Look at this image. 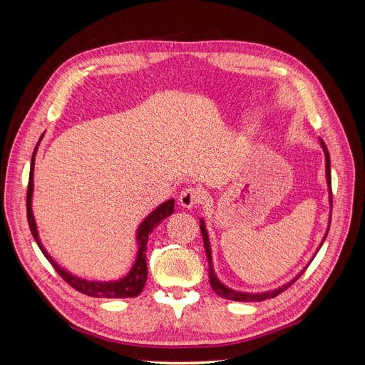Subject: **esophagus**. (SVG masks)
Instances as JSON below:
<instances>
[{"mask_svg":"<svg viewBox=\"0 0 365 365\" xmlns=\"http://www.w3.org/2000/svg\"><path fill=\"white\" fill-rule=\"evenodd\" d=\"M202 200H204L202 192L197 190V189H192V187L182 190L181 195H180V204L184 208H193L195 205L200 204Z\"/></svg>","mask_w":365,"mask_h":365,"instance_id":"obj_1","label":"esophagus"}]
</instances>
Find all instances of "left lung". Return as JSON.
Segmentation results:
<instances>
[{"label":"left lung","instance_id":"obj_1","mask_svg":"<svg viewBox=\"0 0 365 365\" xmlns=\"http://www.w3.org/2000/svg\"><path fill=\"white\" fill-rule=\"evenodd\" d=\"M319 146L323 148L324 157H326V181H327V189H329V202H330V208H332V180H330V157H329V150H327L326 143H324L322 138H319ZM330 217H332V212H330V216H329V225H327V230H326V235H324V237H323V240H322V244H319L318 250L322 248L323 242H324L326 237H327L329 228H330ZM200 222H201L200 228H201L202 239H204V248H205L207 260H208V277H210V284H212L213 291H215L219 297L227 298V300H233V302H263V300H267V298H272V297H275V295H279L280 292H283L284 289H288L289 286H291L294 282H297L298 277H300V275L304 272V269L307 268V267H306L300 274H297L295 277H294L289 283H286V284L280 286V288L272 289V291H267V292H254V294H252V292H240V291L231 289V288H228V286H225L222 282H220V280L217 279V275H216V272H215V269H213L212 247H210L208 231H207V228H205L204 219H200ZM318 250H317V251H318Z\"/></svg>","mask_w":365,"mask_h":365}]
</instances>
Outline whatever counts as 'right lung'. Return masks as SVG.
<instances>
[{
	"mask_svg": "<svg viewBox=\"0 0 365 365\" xmlns=\"http://www.w3.org/2000/svg\"><path fill=\"white\" fill-rule=\"evenodd\" d=\"M43 134L41 135L38 145L33 150L31 155V163H30V175H29V187H27V220H29V227L33 235V239L36 240V244L39 250L42 251L46 259L53 264V268L58 271L61 277L67 282L70 286H73L74 289L79 292L90 295V297H97V298H132L137 297L143 288H145V283L148 280V263H146V250H148V239L149 235L153 231L157 225H160L165 217H169L173 213V207H175V200H169L163 204H160L153 212L143 220V222L137 228V259L132 264V268L129 272L118 280H111V282H97V280H86L82 277H77V275L71 274L65 268H62L61 264L54 260L48 251L43 248L42 242L39 239L38 233V227H36V220L35 216H33V210H31V200H33V172H35V157H36V150L39 143L42 140Z\"/></svg>",
	"mask_w": 365,
	"mask_h": 365,
	"instance_id": "add662e5",
	"label": "right lung"
}]
</instances>
